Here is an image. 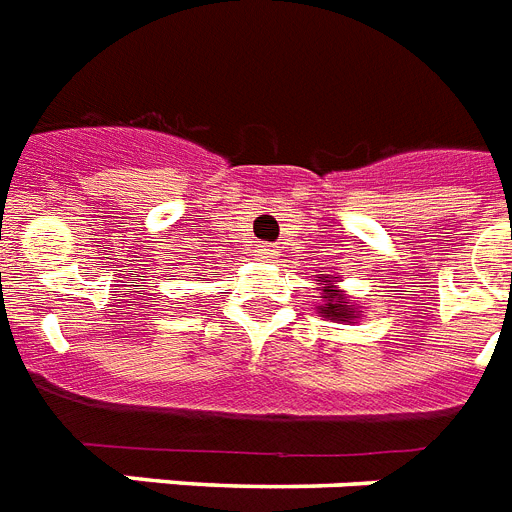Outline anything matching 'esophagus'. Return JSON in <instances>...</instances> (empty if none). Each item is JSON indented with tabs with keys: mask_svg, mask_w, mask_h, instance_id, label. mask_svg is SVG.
I'll return each mask as SVG.
<instances>
[{
	"mask_svg": "<svg viewBox=\"0 0 512 512\" xmlns=\"http://www.w3.org/2000/svg\"><path fill=\"white\" fill-rule=\"evenodd\" d=\"M275 245H269V243H259L256 248H253V256H259V259H275Z\"/></svg>",
	"mask_w": 512,
	"mask_h": 512,
	"instance_id": "1",
	"label": "esophagus"
}]
</instances>
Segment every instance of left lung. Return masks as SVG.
<instances>
[{"instance_id": "1", "label": "left lung", "mask_w": 512, "mask_h": 512, "mask_svg": "<svg viewBox=\"0 0 512 512\" xmlns=\"http://www.w3.org/2000/svg\"><path fill=\"white\" fill-rule=\"evenodd\" d=\"M325 288H322V301L325 304L320 306V314L322 317H327V320H338V322H349L354 320V317H359L357 314V306L351 304L349 296L343 293V290L335 288V280H320Z\"/></svg>"}]
</instances>
